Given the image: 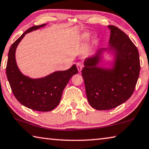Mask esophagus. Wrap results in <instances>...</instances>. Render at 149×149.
<instances>
[{
  "label": "esophagus",
  "instance_id": "obj_1",
  "mask_svg": "<svg viewBox=\"0 0 149 149\" xmlns=\"http://www.w3.org/2000/svg\"><path fill=\"white\" fill-rule=\"evenodd\" d=\"M76 65H77V68L78 71H79V72L81 71L82 68H84V65H83V64H81V63H77Z\"/></svg>",
  "mask_w": 149,
  "mask_h": 149
}]
</instances>
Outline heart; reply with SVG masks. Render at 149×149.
Segmentation results:
<instances>
[{"instance_id":"1","label":"heart","mask_w":149,"mask_h":149,"mask_svg":"<svg viewBox=\"0 0 149 149\" xmlns=\"http://www.w3.org/2000/svg\"><path fill=\"white\" fill-rule=\"evenodd\" d=\"M85 37H87V35H85Z\"/></svg>"}]
</instances>
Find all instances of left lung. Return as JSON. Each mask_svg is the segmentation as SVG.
I'll return each instance as SVG.
<instances>
[{"instance_id": "1", "label": "left lung", "mask_w": 149, "mask_h": 149, "mask_svg": "<svg viewBox=\"0 0 149 149\" xmlns=\"http://www.w3.org/2000/svg\"><path fill=\"white\" fill-rule=\"evenodd\" d=\"M110 29V45L116 55L114 69L97 67L102 50L85 60L81 73L88 102L95 109L110 110L125 102L133 95L140 72L137 48L118 27Z\"/></svg>"}]
</instances>
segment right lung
I'll return each instance as SVG.
<instances>
[{"label": "right lung", "instance_id": "add662e5", "mask_svg": "<svg viewBox=\"0 0 149 149\" xmlns=\"http://www.w3.org/2000/svg\"><path fill=\"white\" fill-rule=\"evenodd\" d=\"M45 25L30 27L12 45L6 68L7 78L16 99L26 107L40 112L52 110L58 105L65 85L78 72L75 64L68 70L55 72L41 79H31L20 72L15 58L17 45L27 33Z\"/></svg>", "mask_w": 149, "mask_h": 149}]
</instances>
